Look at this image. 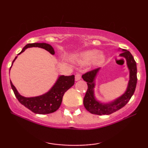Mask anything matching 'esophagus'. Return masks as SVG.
Wrapping results in <instances>:
<instances>
[{
  "label": "esophagus",
  "instance_id": "obj_1",
  "mask_svg": "<svg viewBox=\"0 0 148 148\" xmlns=\"http://www.w3.org/2000/svg\"><path fill=\"white\" fill-rule=\"evenodd\" d=\"M81 78H82V75L79 73H77L75 75V81L76 82H77V81L80 80Z\"/></svg>",
  "mask_w": 148,
  "mask_h": 148
}]
</instances>
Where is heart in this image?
<instances>
[{
  "mask_svg": "<svg viewBox=\"0 0 148 148\" xmlns=\"http://www.w3.org/2000/svg\"><path fill=\"white\" fill-rule=\"evenodd\" d=\"M73 60L77 63L86 64L90 62L93 66H98L104 62V56L97 50H86L76 54Z\"/></svg>",
  "mask_w": 148,
  "mask_h": 148,
  "instance_id": "obj_1",
  "label": "heart"
}]
</instances>
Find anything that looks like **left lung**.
Returning a JSON list of instances; mask_svg holds the SVG:
<instances>
[{"mask_svg": "<svg viewBox=\"0 0 148 148\" xmlns=\"http://www.w3.org/2000/svg\"><path fill=\"white\" fill-rule=\"evenodd\" d=\"M122 50L119 56L126 59L127 65L129 71V80L125 92L121 96L109 102H102L95 96L96 79L100 68L96 69L83 75L82 78L88 84V89L84 98V105L90 113L98 115L110 114L122 108L127 104L134 94L137 85V64L131 52L127 50Z\"/></svg>", "mask_w": 148, "mask_h": 148, "instance_id": "left-lung-1", "label": "left lung"}]
</instances>
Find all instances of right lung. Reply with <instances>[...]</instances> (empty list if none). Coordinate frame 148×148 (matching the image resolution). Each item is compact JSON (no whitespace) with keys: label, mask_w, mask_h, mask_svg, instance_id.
Here are the masks:
<instances>
[{"label":"right lung","mask_w":148,"mask_h":148,"mask_svg":"<svg viewBox=\"0 0 148 148\" xmlns=\"http://www.w3.org/2000/svg\"><path fill=\"white\" fill-rule=\"evenodd\" d=\"M32 47L43 48L49 52L52 55L55 54L54 48L51 45L42 42V43L27 44V45L24 46L21 52L18 54V55L23 52L27 48ZM17 58V56H16L15 59L13 60L12 65ZM12 65L11 68L12 67ZM11 68H10V70H11ZM10 82H11L12 90H13L16 98L21 104H23L24 106L36 114H46L52 113L58 110L61 104L64 94L74 85L75 75H73L71 76L59 75L49 91L40 96L29 97V98L21 96L18 92L15 87L13 86L11 80Z\"/></svg>","instance_id":"obj_1"}]
</instances>
